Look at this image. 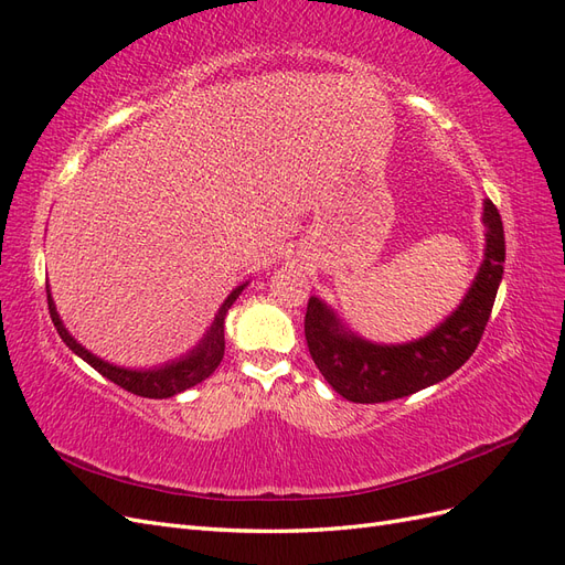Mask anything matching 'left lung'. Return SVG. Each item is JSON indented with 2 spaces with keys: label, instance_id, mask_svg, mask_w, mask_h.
<instances>
[{
  "label": "left lung",
  "instance_id": "1",
  "mask_svg": "<svg viewBox=\"0 0 565 565\" xmlns=\"http://www.w3.org/2000/svg\"><path fill=\"white\" fill-rule=\"evenodd\" d=\"M486 249L457 309L431 332L405 344H377L339 320L332 306L309 299L303 332L313 363L328 384L353 403H384L443 382L465 365L488 324L504 273V228L498 207L483 200Z\"/></svg>",
  "mask_w": 565,
  "mask_h": 565
}]
</instances>
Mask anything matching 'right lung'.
<instances>
[{
    "label": "right lung",
    "mask_w": 565,
    "mask_h": 565,
    "mask_svg": "<svg viewBox=\"0 0 565 565\" xmlns=\"http://www.w3.org/2000/svg\"><path fill=\"white\" fill-rule=\"evenodd\" d=\"M247 285L249 282L237 285L233 292L226 297V301L218 306V311H216V316L210 324V330L202 334V339L191 351H188L181 358H177V361H172V363H164L160 367H148V370L119 367V365H113V363L104 361V358H98L92 351L84 349L79 341L65 330V324H63V320L56 311L54 297H51L49 285H46V301H49V313H51V320H54L56 332L65 341V347L71 349L75 355H79L84 363H89L96 372L104 374L106 380H110L117 386H122L125 391L136 393V396L172 398V396H177V393L204 382L218 367L221 358H224V349H226V339H224L226 313L233 306V301L243 295V289Z\"/></svg>",
    "instance_id": "obj_1"
}]
</instances>
